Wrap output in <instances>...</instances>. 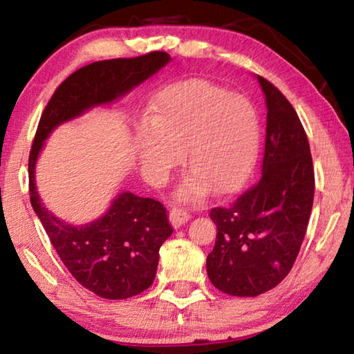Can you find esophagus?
I'll return each mask as SVG.
<instances>
[{"instance_id":"34e87169","label":"esophagus","mask_w":354,"mask_h":354,"mask_svg":"<svg viewBox=\"0 0 354 354\" xmlns=\"http://www.w3.org/2000/svg\"><path fill=\"white\" fill-rule=\"evenodd\" d=\"M189 220H190V214L181 207H175L170 211V221L175 227L183 226L184 223H187Z\"/></svg>"}]
</instances>
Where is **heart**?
Wrapping results in <instances>:
<instances>
[{
    "instance_id": "1",
    "label": "heart",
    "mask_w": 354,
    "mask_h": 354,
    "mask_svg": "<svg viewBox=\"0 0 354 354\" xmlns=\"http://www.w3.org/2000/svg\"><path fill=\"white\" fill-rule=\"evenodd\" d=\"M148 127L136 134V154L149 181L164 183L181 162L189 176L179 189L184 201L237 190L253 171L261 147L256 107L243 95L206 80H187L156 95Z\"/></svg>"
}]
</instances>
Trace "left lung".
<instances>
[{"label":"left lung","mask_w":354,"mask_h":354,"mask_svg":"<svg viewBox=\"0 0 354 354\" xmlns=\"http://www.w3.org/2000/svg\"><path fill=\"white\" fill-rule=\"evenodd\" d=\"M267 101L259 183L230 206L211 209L217 225L207 277L232 297H257L292 270L314 203V165L306 131L279 88L257 76Z\"/></svg>","instance_id":"8db88e82"}]
</instances>
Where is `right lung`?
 Instances as JSON below:
<instances>
[{
    "label": "right lung",
    "mask_w": 354,
    "mask_h": 354,
    "mask_svg": "<svg viewBox=\"0 0 354 354\" xmlns=\"http://www.w3.org/2000/svg\"><path fill=\"white\" fill-rule=\"evenodd\" d=\"M169 61L167 53L151 51L81 67L56 88L35 131L28 162L31 205L71 277L101 298L124 299L153 284L159 248L173 232L167 209L160 201L123 192L101 218L84 226L68 225L40 201L34 183L35 160L57 124L122 97Z\"/></svg>",
    "instance_id": "add662e5"
}]
</instances>
